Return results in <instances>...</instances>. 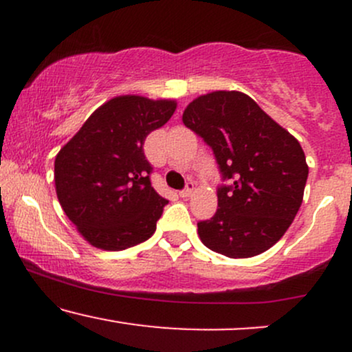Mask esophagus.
Instances as JSON below:
<instances>
[{
	"label": "esophagus",
	"mask_w": 352,
	"mask_h": 352,
	"mask_svg": "<svg viewBox=\"0 0 352 352\" xmlns=\"http://www.w3.org/2000/svg\"><path fill=\"white\" fill-rule=\"evenodd\" d=\"M193 190H195V184H193V182H187V187L182 190L180 197L182 199H188V197L193 193Z\"/></svg>",
	"instance_id": "1"
}]
</instances>
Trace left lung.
<instances>
[{
  "mask_svg": "<svg viewBox=\"0 0 352 352\" xmlns=\"http://www.w3.org/2000/svg\"><path fill=\"white\" fill-rule=\"evenodd\" d=\"M182 120L212 147L225 180L218 208L199 221L207 248L252 258L285 235L301 207L308 164L300 142L250 96L215 91L193 99Z\"/></svg>",
  "mask_w": 352,
  "mask_h": 352,
  "instance_id": "left-lung-1",
  "label": "left lung"
}]
</instances>
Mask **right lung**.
I'll return each instance as SVG.
<instances>
[{"mask_svg":"<svg viewBox=\"0 0 352 352\" xmlns=\"http://www.w3.org/2000/svg\"><path fill=\"white\" fill-rule=\"evenodd\" d=\"M175 109L170 99L117 96L56 155L58 200L87 243L120 252L153 235L168 201L151 185L144 142Z\"/></svg>","mask_w":352,"mask_h":352,"instance_id":"1","label":"right lung"}]
</instances>
